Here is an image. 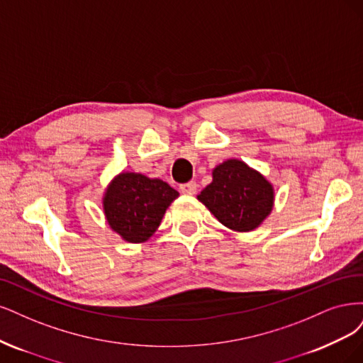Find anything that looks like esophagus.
Segmentation results:
<instances>
[{"instance_id":"obj_1","label":"esophagus","mask_w":363,"mask_h":363,"mask_svg":"<svg viewBox=\"0 0 363 363\" xmlns=\"http://www.w3.org/2000/svg\"><path fill=\"white\" fill-rule=\"evenodd\" d=\"M179 189H181V191L184 194H194L196 190H197V184L194 181H190V182H186V184H181Z\"/></svg>"}]
</instances>
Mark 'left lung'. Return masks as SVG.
Returning a JSON list of instances; mask_svg holds the SVG:
<instances>
[{
	"instance_id": "obj_1",
	"label": "left lung",
	"mask_w": 363,
	"mask_h": 363,
	"mask_svg": "<svg viewBox=\"0 0 363 363\" xmlns=\"http://www.w3.org/2000/svg\"><path fill=\"white\" fill-rule=\"evenodd\" d=\"M197 199L221 225L250 232L272 213L274 190L259 172L240 160H228L213 170V182Z\"/></svg>"
}]
</instances>
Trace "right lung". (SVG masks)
I'll list each match as a JSON object with an SVG mask.
<instances>
[{
	"instance_id": "right-lung-1",
	"label": "right lung",
	"mask_w": 363,
	"mask_h": 363,
	"mask_svg": "<svg viewBox=\"0 0 363 363\" xmlns=\"http://www.w3.org/2000/svg\"><path fill=\"white\" fill-rule=\"evenodd\" d=\"M179 193L161 179L123 172L105 190L102 203L110 228L128 242H145L158 229Z\"/></svg>"
}]
</instances>
